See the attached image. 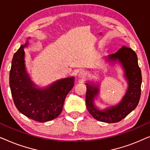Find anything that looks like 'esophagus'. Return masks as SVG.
I'll return each instance as SVG.
<instances>
[{
    "label": "esophagus",
    "instance_id": "1",
    "mask_svg": "<svg viewBox=\"0 0 150 150\" xmlns=\"http://www.w3.org/2000/svg\"><path fill=\"white\" fill-rule=\"evenodd\" d=\"M87 72L85 70H81L79 71V77L80 79H85V78L87 77Z\"/></svg>",
    "mask_w": 150,
    "mask_h": 150
}]
</instances>
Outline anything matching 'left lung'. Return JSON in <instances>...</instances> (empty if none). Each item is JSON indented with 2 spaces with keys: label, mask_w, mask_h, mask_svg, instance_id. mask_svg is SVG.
<instances>
[{
  "label": "left lung",
  "mask_w": 150,
  "mask_h": 150,
  "mask_svg": "<svg viewBox=\"0 0 150 150\" xmlns=\"http://www.w3.org/2000/svg\"><path fill=\"white\" fill-rule=\"evenodd\" d=\"M106 59L112 64L119 63L122 67L124 77L128 82V89L120 103L100 110L94 102L99 94V84L95 85L93 82L85 83L86 106L88 111L96 120L105 123H116L126 117L138 105L142 76L137 54L130 48L123 46L116 53L106 57Z\"/></svg>",
  "instance_id": "1"
}]
</instances>
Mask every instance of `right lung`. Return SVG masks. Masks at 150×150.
<instances>
[{"mask_svg": "<svg viewBox=\"0 0 150 150\" xmlns=\"http://www.w3.org/2000/svg\"><path fill=\"white\" fill-rule=\"evenodd\" d=\"M28 45V41L21 45L12 59L9 73L11 95L21 113L36 122H48L61 114L65 98L74 85V77H67L46 87H38L26 71L24 49Z\"/></svg>", "mask_w": 150, "mask_h": 150, "instance_id": "add662e5", "label": "right lung"}]
</instances>
